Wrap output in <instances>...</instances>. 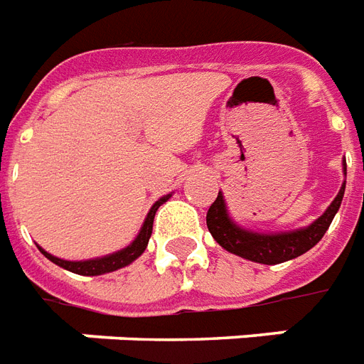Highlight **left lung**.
Wrapping results in <instances>:
<instances>
[{"label": "left lung", "mask_w": 364, "mask_h": 364, "mask_svg": "<svg viewBox=\"0 0 364 364\" xmlns=\"http://www.w3.org/2000/svg\"><path fill=\"white\" fill-rule=\"evenodd\" d=\"M343 175H347L346 158H343ZM343 193H346V181L341 183L340 193L326 208L324 214L309 223L306 228L278 231V233H260V231L247 230L231 220L223 193L220 191L214 204L208 208L206 225H208L212 237L216 239V243L231 255L247 258L258 264H279V262H287V260L305 255L306 250H311L318 243L330 228L333 216L340 210Z\"/></svg>", "instance_id": "1"}]
</instances>
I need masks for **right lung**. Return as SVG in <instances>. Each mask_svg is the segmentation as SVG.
I'll use <instances>...</instances> for the list:
<instances>
[{
  "mask_svg": "<svg viewBox=\"0 0 364 364\" xmlns=\"http://www.w3.org/2000/svg\"><path fill=\"white\" fill-rule=\"evenodd\" d=\"M169 196L166 195L158 198L154 204H152V208L144 218V223H142L141 231H139V235L134 237L133 241L125 247V249L115 250L112 255H106V257H98V258H90V260H63V258H58L50 255L48 250H44L42 247H38L40 252L44 255L48 260H52L53 264L61 266V268H65V270L73 272V274H79V276H102V274H109V272L119 270V268H125L131 262H134L136 258L141 257L144 249L148 247V241H150V235H152V223H154V216H156V210L160 208L161 204L168 203Z\"/></svg>",
  "mask_w": 364,
  "mask_h": 364,
  "instance_id": "1",
  "label": "right lung"
}]
</instances>
